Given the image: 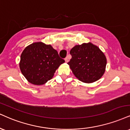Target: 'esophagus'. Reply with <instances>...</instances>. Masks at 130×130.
I'll return each mask as SVG.
<instances>
[{
  "mask_svg": "<svg viewBox=\"0 0 130 130\" xmlns=\"http://www.w3.org/2000/svg\"><path fill=\"white\" fill-rule=\"evenodd\" d=\"M65 62H68V61H69V58H68V57H67L65 58Z\"/></svg>",
  "mask_w": 130,
  "mask_h": 130,
  "instance_id": "1",
  "label": "esophagus"
}]
</instances>
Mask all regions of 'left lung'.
I'll return each mask as SVG.
<instances>
[{"instance_id":"obj_1","label":"left lung","mask_w":130,"mask_h":130,"mask_svg":"<svg viewBox=\"0 0 130 130\" xmlns=\"http://www.w3.org/2000/svg\"><path fill=\"white\" fill-rule=\"evenodd\" d=\"M70 53L72 57L68 64L79 80L91 83L99 80L104 74L107 59L96 45L91 43L76 45Z\"/></svg>"}]
</instances>
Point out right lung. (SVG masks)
<instances>
[{
    "instance_id": "right-lung-1",
    "label": "right lung",
    "mask_w": 130,
    "mask_h": 130,
    "mask_svg": "<svg viewBox=\"0 0 130 130\" xmlns=\"http://www.w3.org/2000/svg\"><path fill=\"white\" fill-rule=\"evenodd\" d=\"M64 62L51 45L37 42L23 50L19 66L22 73L29 82L40 85L50 80Z\"/></svg>"
}]
</instances>
